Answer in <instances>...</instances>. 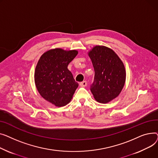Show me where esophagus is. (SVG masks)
<instances>
[{
	"label": "esophagus",
	"mask_w": 158,
	"mask_h": 158,
	"mask_svg": "<svg viewBox=\"0 0 158 158\" xmlns=\"http://www.w3.org/2000/svg\"><path fill=\"white\" fill-rule=\"evenodd\" d=\"M87 83L86 81H83L80 83V85L81 87H85L87 85Z\"/></svg>",
	"instance_id": "1"
}]
</instances>
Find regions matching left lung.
I'll return each mask as SVG.
<instances>
[{
    "mask_svg": "<svg viewBox=\"0 0 158 158\" xmlns=\"http://www.w3.org/2000/svg\"><path fill=\"white\" fill-rule=\"evenodd\" d=\"M89 56L95 72L90 90L97 101L108 103L118 96L124 85V64L112 50L103 46H96Z\"/></svg>",
    "mask_w": 158,
    "mask_h": 158,
    "instance_id": "left-lung-1",
    "label": "left lung"
}]
</instances>
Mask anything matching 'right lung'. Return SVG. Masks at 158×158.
Listing matches in <instances>:
<instances>
[{"label":"right lung","mask_w":158,"mask_h":158,"mask_svg":"<svg viewBox=\"0 0 158 158\" xmlns=\"http://www.w3.org/2000/svg\"><path fill=\"white\" fill-rule=\"evenodd\" d=\"M77 54V50H50L42 55L37 64L34 73L37 89L44 99L55 106L69 103L78 86L68 69Z\"/></svg>","instance_id":"right-lung-1"}]
</instances>
